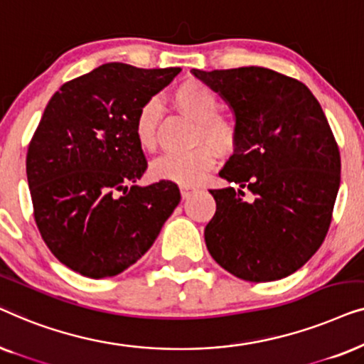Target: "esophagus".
Returning a JSON list of instances; mask_svg holds the SVG:
<instances>
[{
	"label": "esophagus",
	"mask_w": 364,
	"mask_h": 364,
	"mask_svg": "<svg viewBox=\"0 0 364 364\" xmlns=\"http://www.w3.org/2000/svg\"><path fill=\"white\" fill-rule=\"evenodd\" d=\"M192 192H196V187H193V186H181L182 198H188L192 196Z\"/></svg>",
	"instance_id": "34e87169"
}]
</instances>
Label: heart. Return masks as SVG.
I'll use <instances>...</instances> for the list:
<instances>
[{"label":"heart","mask_w":364,"mask_h":364,"mask_svg":"<svg viewBox=\"0 0 364 364\" xmlns=\"http://www.w3.org/2000/svg\"><path fill=\"white\" fill-rule=\"evenodd\" d=\"M172 102L178 111L196 121L192 132V151L166 154L151 166V176L156 181H167L178 186H193L215 164V154H230L237 149L240 129L233 117L217 112L218 96L200 79H186L172 91ZM161 104L157 99H147L137 109L134 119V134L142 151H154L161 126Z\"/></svg>","instance_id":"heart-1"}]
</instances>
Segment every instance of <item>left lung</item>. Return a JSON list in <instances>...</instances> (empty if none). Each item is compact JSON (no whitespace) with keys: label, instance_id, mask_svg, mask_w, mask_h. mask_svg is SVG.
Wrapping results in <instances>:
<instances>
[{"label":"left lung","instance_id":"left-lung-1","mask_svg":"<svg viewBox=\"0 0 364 364\" xmlns=\"http://www.w3.org/2000/svg\"><path fill=\"white\" fill-rule=\"evenodd\" d=\"M230 104L240 129L213 188L205 243L218 265L245 282H273L301 268L325 240L341 161L325 112L298 79L267 68L192 69Z\"/></svg>","mask_w":364,"mask_h":364}]
</instances>
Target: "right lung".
I'll list each match as a JSON object with an SVG mask.
<instances>
[{
	"instance_id": "add662e5",
	"label": "right lung",
	"mask_w": 364,
	"mask_h": 364,
	"mask_svg": "<svg viewBox=\"0 0 364 364\" xmlns=\"http://www.w3.org/2000/svg\"><path fill=\"white\" fill-rule=\"evenodd\" d=\"M178 73L107 63L49 99L26 173L39 233L73 272L119 275L152 247L181 202L173 182L134 186L147 168L134 134L137 109Z\"/></svg>"
}]
</instances>
